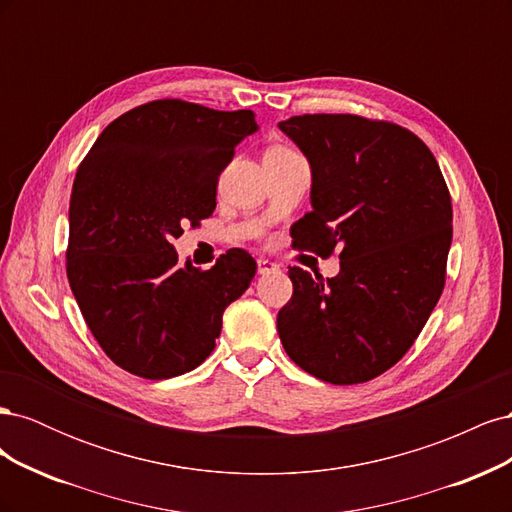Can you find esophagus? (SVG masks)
<instances>
[{
    "label": "esophagus",
    "instance_id": "1",
    "mask_svg": "<svg viewBox=\"0 0 512 512\" xmlns=\"http://www.w3.org/2000/svg\"><path fill=\"white\" fill-rule=\"evenodd\" d=\"M280 267L275 265V262H271V260H267V258H258V273L260 275H267V273H273V271H277Z\"/></svg>",
    "mask_w": 512,
    "mask_h": 512
}]
</instances>
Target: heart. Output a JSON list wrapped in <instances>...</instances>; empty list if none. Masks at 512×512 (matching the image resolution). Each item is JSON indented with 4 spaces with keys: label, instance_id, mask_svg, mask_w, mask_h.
Listing matches in <instances>:
<instances>
[{
    "label": "heart",
    "instance_id": "heart-1",
    "mask_svg": "<svg viewBox=\"0 0 512 512\" xmlns=\"http://www.w3.org/2000/svg\"><path fill=\"white\" fill-rule=\"evenodd\" d=\"M267 153H290V149H286V147H271Z\"/></svg>",
    "mask_w": 512,
    "mask_h": 512
}]
</instances>
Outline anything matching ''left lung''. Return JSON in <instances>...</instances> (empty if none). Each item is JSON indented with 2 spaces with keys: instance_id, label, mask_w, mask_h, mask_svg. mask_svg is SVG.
Listing matches in <instances>:
<instances>
[{
  "instance_id": "obj_1",
  "label": "left lung",
  "mask_w": 512,
  "mask_h": 512,
  "mask_svg": "<svg viewBox=\"0 0 512 512\" xmlns=\"http://www.w3.org/2000/svg\"><path fill=\"white\" fill-rule=\"evenodd\" d=\"M277 126L312 168V211L292 226V247L339 250L335 277L288 271L277 333L307 374L367 382L410 350L440 299L451 194L429 147L397 123L322 113Z\"/></svg>"
}]
</instances>
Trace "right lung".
Segmentation results:
<instances>
[{"label": "right lung", "mask_w": 512, "mask_h": 512, "mask_svg": "<svg viewBox=\"0 0 512 512\" xmlns=\"http://www.w3.org/2000/svg\"><path fill=\"white\" fill-rule=\"evenodd\" d=\"M258 130L252 111L153 100L108 123L76 170L66 273L108 359L166 380L215 348L224 309L256 273L243 250L200 271L173 241L215 209L235 147Z\"/></svg>", "instance_id": "right-lung-1"}]
</instances>
